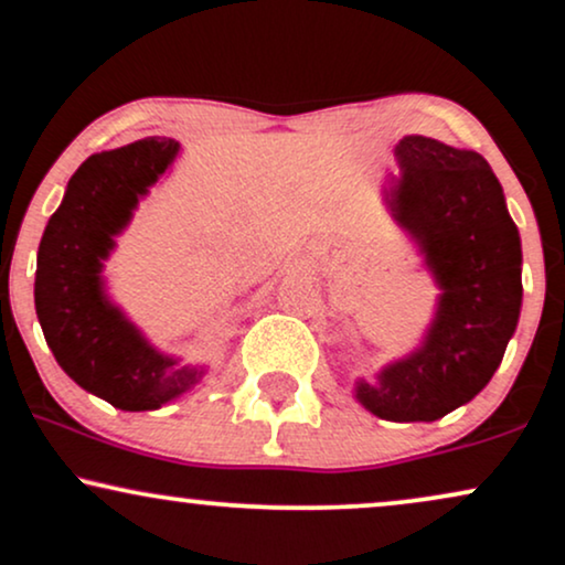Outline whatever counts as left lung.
<instances>
[{
	"mask_svg": "<svg viewBox=\"0 0 565 565\" xmlns=\"http://www.w3.org/2000/svg\"><path fill=\"white\" fill-rule=\"evenodd\" d=\"M394 158L399 175L386 181L384 205L439 297L418 348L373 382L358 379L355 399L394 424H429L471 403L500 369L521 316V236L479 152L411 134Z\"/></svg>",
	"mask_w": 565,
	"mask_h": 565,
	"instance_id": "left-lung-1",
	"label": "left lung"
}]
</instances>
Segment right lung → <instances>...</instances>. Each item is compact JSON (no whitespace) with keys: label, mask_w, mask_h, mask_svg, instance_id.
Listing matches in <instances>:
<instances>
[{"label":"right lung","mask_w":565,"mask_h":565,"mask_svg":"<svg viewBox=\"0 0 565 565\" xmlns=\"http://www.w3.org/2000/svg\"><path fill=\"white\" fill-rule=\"evenodd\" d=\"M181 145L149 139L81 162L46 223L33 300L54 360L81 390L120 411H158L205 376L141 334L107 295L102 270L134 210L171 171Z\"/></svg>","instance_id":"add662e5"}]
</instances>
